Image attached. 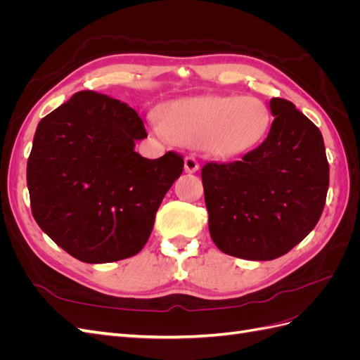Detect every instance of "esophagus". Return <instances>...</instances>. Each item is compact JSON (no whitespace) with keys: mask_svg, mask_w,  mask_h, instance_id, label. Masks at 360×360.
Segmentation results:
<instances>
[{"mask_svg":"<svg viewBox=\"0 0 360 360\" xmlns=\"http://www.w3.org/2000/svg\"><path fill=\"white\" fill-rule=\"evenodd\" d=\"M198 169H200V163L197 162V159L192 156L184 158V171L192 174V172H197Z\"/></svg>","mask_w":360,"mask_h":360,"instance_id":"obj_1","label":"esophagus"}]
</instances>
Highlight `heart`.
Wrapping results in <instances>:
<instances>
[{
	"instance_id": "obj_1",
	"label": "heart",
	"mask_w": 360,
	"mask_h": 360,
	"mask_svg": "<svg viewBox=\"0 0 360 360\" xmlns=\"http://www.w3.org/2000/svg\"><path fill=\"white\" fill-rule=\"evenodd\" d=\"M159 134L219 159L248 155L269 134L270 112L255 97L202 96L167 103L153 118Z\"/></svg>"
}]
</instances>
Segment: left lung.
<instances>
[{
  "instance_id": "1",
  "label": "left lung",
  "mask_w": 360,
  "mask_h": 360,
  "mask_svg": "<svg viewBox=\"0 0 360 360\" xmlns=\"http://www.w3.org/2000/svg\"><path fill=\"white\" fill-rule=\"evenodd\" d=\"M263 144L242 160L201 171L212 240L243 259L282 257L317 225L329 189L320 129L291 102L274 97Z\"/></svg>"
}]
</instances>
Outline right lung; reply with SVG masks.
<instances>
[{"label":"right lung","instance_id":"1","mask_svg":"<svg viewBox=\"0 0 360 360\" xmlns=\"http://www.w3.org/2000/svg\"><path fill=\"white\" fill-rule=\"evenodd\" d=\"M144 138L135 110L94 91L73 94L37 124L27 163L31 212L76 259L112 263L147 243L183 158H143L135 143Z\"/></svg>","mask_w":360,"mask_h":360}]
</instances>
